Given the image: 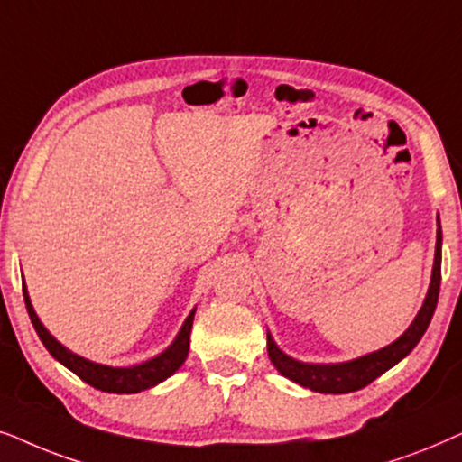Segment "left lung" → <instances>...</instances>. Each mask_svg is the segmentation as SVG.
Wrapping results in <instances>:
<instances>
[{
	"label": "left lung",
	"instance_id": "8db88e82",
	"mask_svg": "<svg viewBox=\"0 0 462 462\" xmlns=\"http://www.w3.org/2000/svg\"><path fill=\"white\" fill-rule=\"evenodd\" d=\"M439 224V219H438ZM439 282H441V226L438 227V245H435V263H433V276L431 285H429V293L424 298V304L420 312H418L414 323L410 325L403 336H399L395 342L389 346L376 350V353L364 355L359 359L346 361V364H331V365H315V364H302L287 356L282 350H279L273 337L268 334V356L273 365L279 370L282 376L293 380V383L306 386V389L317 393H331V395H342V393L359 391L374 383L378 376H383L386 370L399 364L405 355L411 353V348L420 342L424 331H427L431 317L438 306L439 298Z\"/></svg>",
	"mask_w": 462,
	"mask_h": 462
}]
</instances>
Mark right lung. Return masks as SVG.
Masks as SVG:
<instances>
[{
    "label": "right lung",
    "mask_w": 462,
    "mask_h": 462,
    "mask_svg": "<svg viewBox=\"0 0 462 462\" xmlns=\"http://www.w3.org/2000/svg\"><path fill=\"white\" fill-rule=\"evenodd\" d=\"M23 295H24V304H27V312L31 323H33L35 331H38L40 340L44 342V346L48 348L54 359L60 361L65 367L84 380L86 384L95 386L98 391L106 393H139L150 389V386H156L162 380H167L169 376L180 370L186 361L188 350H189V331H192V323H194V310L189 312V317L183 323V328L180 334H177L175 342L164 350L162 355L153 356V359L145 361L141 365H133V367H109V365H98L92 364V361L84 359V356L73 355L71 350H67L63 344H59L54 337L48 334V329L42 325V321L35 315L33 306H31L29 293L23 285Z\"/></svg>",
    "instance_id": "right-lung-1"
}]
</instances>
